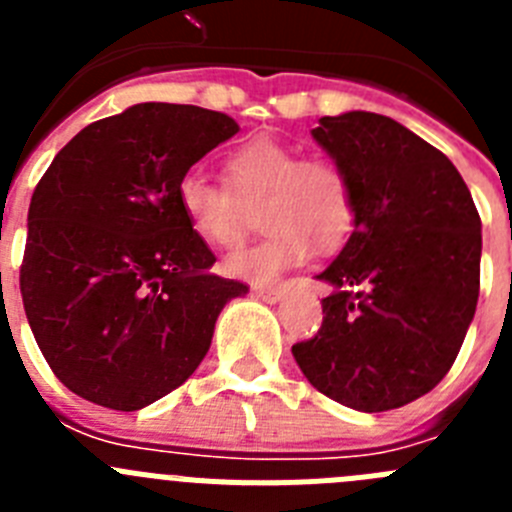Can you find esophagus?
Instances as JSON below:
<instances>
[{"label": "esophagus", "mask_w": 512, "mask_h": 512, "mask_svg": "<svg viewBox=\"0 0 512 512\" xmlns=\"http://www.w3.org/2000/svg\"><path fill=\"white\" fill-rule=\"evenodd\" d=\"M253 295L264 302H279L284 297L282 287H253Z\"/></svg>", "instance_id": "esophagus-1"}]
</instances>
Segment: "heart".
<instances>
[{"instance_id":"heart-1","label":"heart","mask_w":512,"mask_h":512,"mask_svg":"<svg viewBox=\"0 0 512 512\" xmlns=\"http://www.w3.org/2000/svg\"><path fill=\"white\" fill-rule=\"evenodd\" d=\"M225 182L192 169L176 184L189 230L215 248H233L246 230L243 205H261L266 235L230 253L225 274L266 284L310 256L312 243L336 248L354 225V194L336 161L300 158L274 138H251L225 156Z\"/></svg>"}]
</instances>
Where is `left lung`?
Segmentation results:
<instances>
[{
  "instance_id": "8db88e82",
  "label": "left lung",
  "mask_w": 512,
  "mask_h": 512,
  "mask_svg": "<svg viewBox=\"0 0 512 512\" xmlns=\"http://www.w3.org/2000/svg\"><path fill=\"white\" fill-rule=\"evenodd\" d=\"M312 138L343 169L354 233L318 279V336L292 346L307 382L361 413L431 392L454 364L479 297L482 223L438 148L374 112L320 117Z\"/></svg>"
}]
</instances>
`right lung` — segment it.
I'll use <instances>...</instances> for the list:
<instances>
[{"label":"right lung","instance_id":"obj_1","mask_svg":"<svg viewBox=\"0 0 512 512\" xmlns=\"http://www.w3.org/2000/svg\"><path fill=\"white\" fill-rule=\"evenodd\" d=\"M238 133L223 112L143 102L92 122L30 200L20 292L45 361L102 408H146L187 382L248 287L210 274L176 184Z\"/></svg>","mask_w":512,"mask_h":512}]
</instances>
